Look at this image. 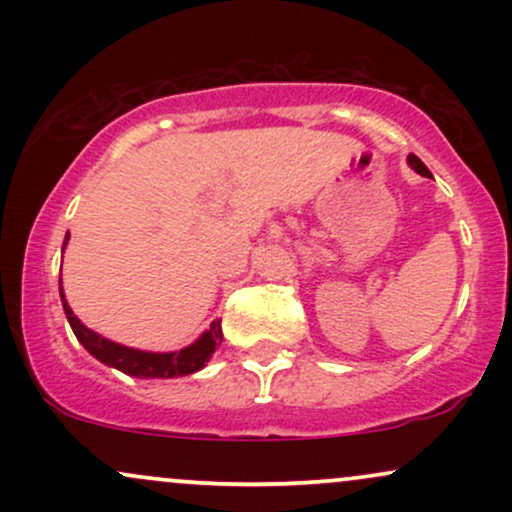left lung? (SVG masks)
<instances>
[{
    "label": "left lung",
    "mask_w": 512,
    "mask_h": 512,
    "mask_svg": "<svg viewBox=\"0 0 512 512\" xmlns=\"http://www.w3.org/2000/svg\"><path fill=\"white\" fill-rule=\"evenodd\" d=\"M407 163H409V166H411V168H414V170H416V173H419V175H424V178H433V175H431V170H428V168L424 166V163H421V158H419V156L409 154V158H407Z\"/></svg>",
    "instance_id": "8db88e82"
}]
</instances>
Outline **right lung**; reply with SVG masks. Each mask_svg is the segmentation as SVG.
Segmentation results:
<instances>
[{"instance_id": "obj_1", "label": "right lung", "mask_w": 512, "mask_h": 512, "mask_svg": "<svg viewBox=\"0 0 512 512\" xmlns=\"http://www.w3.org/2000/svg\"><path fill=\"white\" fill-rule=\"evenodd\" d=\"M67 248V240H64L62 252ZM60 298L64 315H67L69 325L79 339L81 346L91 354L93 358L105 363V366L122 370V373L132 375V378H180V375H192L197 370H202L209 363V358L214 356L216 346L223 342L221 332V320H214L209 325L207 332H202L190 346L180 351H142L132 349V346L117 344L113 339H105L98 332L88 330L84 322L74 315V310L69 308L67 298H64L62 281H60Z\"/></svg>"}]
</instances>
